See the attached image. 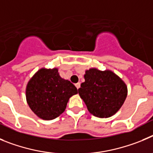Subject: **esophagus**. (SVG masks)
Instances as JSON below:
<instances>
[{
    "label": "esophagus",
    "mask_w": 153,
    "mask_h": 153,
    "mask_svg": "<svg viewBox=\"0 0 153 153\" xmlns=\"http://www.w3.org/2000/svg\"><path fill=\"white\" fill-rule=\"evenodd\" d=\"M80 83H77V84H75V87H76L77 88V89H78L80 88Z\"/></svg>",
    "instance_id": "obj_1"
}]
</instances>
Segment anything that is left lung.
I'll use <instances>...</instances> for the list:
<instances>
[{
  "instance_id": "left-lung-1",
  "label": "left lung",
  "mask_w": 153,
  "mask_h": 153,
  "mask_svg": "<svg viewBox=\"0 0 153 153\" xmlns=\"http://www.w3.org/2000/svg\"><path fill=\"white\" fill-rule=\"evenodd\" d=\"M84 78L78 94L92 115L107 118L120 109L127 96V86L117 74L91 68L85 70Z\"/></svg>"
}]
</instances>
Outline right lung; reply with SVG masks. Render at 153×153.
Instances as JSON below:
<instances>
[{"label": "right lung", "instance_id": "right-lung-1", "mask_svg": "<svg viewBox=\"0 0 153 153\" xmlns=\"http://www.w3.org/2000/svg\"><path fill=\"white\" fill-rule=\"evenodd\" d=\"M76 94V87L68 80L61 78L58 68H41L29 80L26 87L29 107L38 117L45 120L60 116L70 97Z\"/></svg>", "mask_w": 153, "mask_h": 153}]
</instances>
